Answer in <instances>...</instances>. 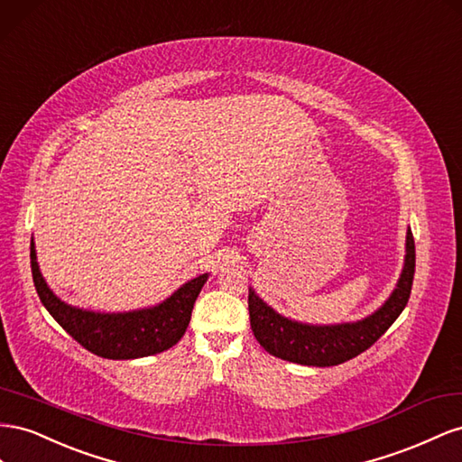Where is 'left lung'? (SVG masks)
<instances>
[{
    "instance_id": "left-lung-1",
    "label": "left lung",
    "mask_w": 462,
    "mask_h": 462,
    "mask_svg": "<svg viewBox=\"0 0 462 462\" xmlns=\"http://www.w3.org/2000/svg\"><path fill=\"white\" fill-rule=\"evenodd\" d=\"M416 267V249L412 232H406L404 267L397 288L389 300L365 319L340 325H308L282 318L269 308L252 288H249L247 306L249 323L259 345L281 360L301 365H338L356 358L383 335L402 313L411 298Z\"/></svg>"
}]
</instances>
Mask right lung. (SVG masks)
Wrapping results in <instances>:
<instances>
[{"mask_svg": "<svg viewBox=\"0 0 462 462\" xmlns=\"http://www.w3.org/2000/svg\"><path fill=\"white\" fill-rule=\"evenodd\" d=\"M31 269L38 298L65 331L88 352L108 360H134L172 348L186 333L191 310L208 274H199L178 288L162 304L125 313H97L73 308L48 288L38 269L31 240Z\"/></svg>", "mask_w": 462, "mask_h": 462, "instance_id": "add662e5", "label": "right lung"}]
</instances>
